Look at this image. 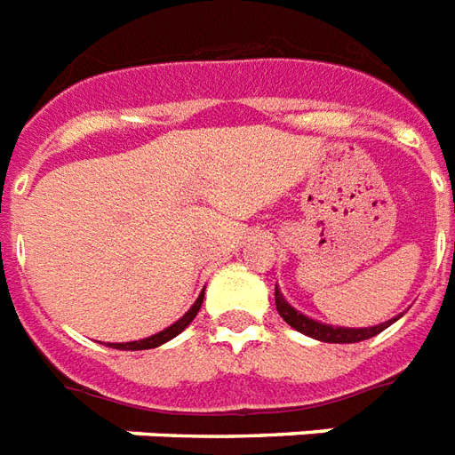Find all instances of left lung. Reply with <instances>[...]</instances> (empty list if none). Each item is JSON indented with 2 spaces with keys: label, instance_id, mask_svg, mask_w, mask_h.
<instances>
[{
  "label": "left lung",
  "instance_id": "1",
  "mask_svg": "<svg viewBox=\"0 0 455 455\" xmlns=\"http://www.w3.org/2000/svg\"><path fill=\"white\" fill-rule=\"evenodd\" d=\"M275 304H277L279 315H282L294 331L304 332V335H308V338L313 339H321V342H335V345H349V342H362V339L373 338V335L383 332L388 325H393V323L403 315V313H400V315L390 318V321L379 323V325H369V328H342V325H328V323L313 321V318L304 315L301 311H296L294 306L284 299V294L279 291V287H275Z\"/></svg>",
  "mask_w": 455,
  "mask_h": 455
}]
</instances>
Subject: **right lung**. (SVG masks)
Wrapping results in <instances>:
<instances>
[{
    "instance_id": "obj_1",
    "label": "right lung",
    "mask_w": 455,
    "mask_h": 455,
    "mask_svg": "<svg viewBox=\"0 0 455 455\" xmlns=\"http://www.w3.org/2000/svg\"><path fill=\"white\" fill-rule=\"evenodd\" d=\"M202 299H204V291H202L197 299H195V304L190 306V311L185 313L183 318H178L173 325H168L166 331L156 332V335H151V338H144V339H134V342H108V347L113 349H130V352H137V349H154V347H161L164 342H168V339H173L176 335H180V332L190 325V323L195 321V315H197V311H200L202 306Z\"/></svg>"
}]
</instances>
